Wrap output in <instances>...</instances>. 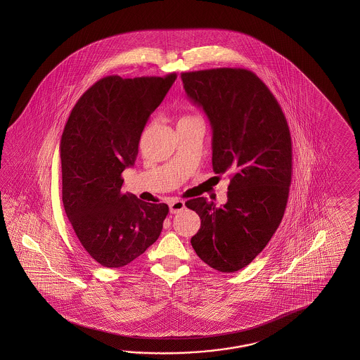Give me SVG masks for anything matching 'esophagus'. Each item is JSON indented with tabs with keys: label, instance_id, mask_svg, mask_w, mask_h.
Listing matches in <instances>:
<instances>
[{
	"label": "esophagus",
	"instance_id": "1",
	"mask_svg": "<svg viewBox=\"0 0 360 360\" xmlns=\"http://www.w3.org/2000/svg\"><path fill=\"white\" fill-rule=\"evenodd\" d=\"M169 212L171 214H179L180 211H183L185 208V203L180 199H171L169 203Z\"/></svg>",
	"mask_w": 360,
	"mask_h": 360
}]
</instances>
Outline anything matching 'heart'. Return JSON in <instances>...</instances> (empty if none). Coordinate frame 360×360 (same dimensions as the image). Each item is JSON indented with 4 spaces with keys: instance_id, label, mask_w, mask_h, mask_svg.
I'll use <instances>...</instances> for the list:
<instances>
[{
    "instance_id": "1",
    "label": "heart",
    "mask_w": 360,
    "mask_h": 360,
    "mask_svg": "<svg viewBox=\"0 0 360 360\" xmlns=\"http://www.w3.org/2000/svg\"><path fill=\"white\" fill-rule=\"evenodd\" d=\"M195 118H198V117H194V115H184L180 118V121L179 122H183V121H191V120H195Z\"/></svg>"
}]
</instances>
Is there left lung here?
<instances>
[{
    "mask_svg": "<svg viewBox=\"0 0 360 360\" xmlns=\"http://www.w3.org/2000/svg\"><path fill=\"white\" fill-rule=\"evenodd\" d=\"M181 79L210 120L214 174L230 175L224 206L203 197L185 203L200 217L191 243L208 266L234 273L266 247L283 219L292 176L288 123L268 86L248 69L185 72Z\"/></svg>",
    "mask_w": 360,
    "mask_h": 360,
    "instance_id": "1",
    "label": "left lung"
}]
</instances>
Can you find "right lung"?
Here are the masks:
<instances>
[{
	"mask_svg": "<svg viewBox=\"0 0 360 360\" xmlns=\"http://www.w3.org/2000/svg\"><path fill=\"white\" fill-rule=\"evenodd\" d=\"M176 77H104L78 99L65 123L63 205L81 245L105 268H122L146 252L169 214L166 203L123 193L122 172L135 165L148 118Z\"/></svg>",
	"mask_w": 360,
	"mask_h": 360,
	"instance_id": "obj_1",
	"label": "right lung"
}]
</instances>
